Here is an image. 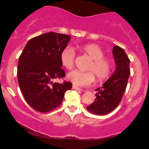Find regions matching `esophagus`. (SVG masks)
Wrapping results in <instances>:
<instances>
[{"label":"esophagus","instance_id":"obj_1","mask_svg":"<svg viewBox=\"0 0 149 149\" xmlns=\"http://www.w3.org/2000/svg\"><path fill=\"white\" fill-rule=\"evenodd\" d=\"M73 90H82L81 88H78V87L76 86V85H73V88H72Z\"/></svg>","mask_w":149,"mask_h":149}]
</instances>
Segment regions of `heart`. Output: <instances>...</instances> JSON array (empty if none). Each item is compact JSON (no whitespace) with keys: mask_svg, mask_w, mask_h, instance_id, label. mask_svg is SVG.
Wrapping results in <instances>:
<instances>
[{"mask_svg":"<svg viewBox=\"0 0 149 149\" xmlns=\"http://www.w3.org/2000/svg\"><path fill=\"white\" fill-rule=\"evenodd\" d=\"M78 49L83 54L88 55L92 61L89 64L87 72L73 71L69 73L68 78L75 85L85 86L94 83L95 76L98 81L107 79L111 73V61L104 56V52L102 47L97 44L88 43L80 45ZM74 51L69 47H65L61 51L59 59L61 65L67 70H71L75 65Z\"/></svg>","mask_w":149,"mask_h":149,"instance_id":"1","label":"heart"}]
</instances>
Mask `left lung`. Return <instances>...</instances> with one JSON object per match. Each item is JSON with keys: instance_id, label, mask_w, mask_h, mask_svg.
Returning a JSON list of instances; mask_svg holds the SVG:
<instances>
[{"instance_id": "1", "label": "left lung", "mask_w": 149, "mask_h": 149, "mask_svg": "<svg viewBox=\"0 0 149 149\" xmlns=\"http://www.w3.org/2000/svg\"><path fill=\"white\" fill-rule=\"evenodd\" d=\"M116 69L102 88L96 89V99L87 107L90 112L97 115H105L116 109L120 103L130 75V59L125 50L116 45L113 49Z\"/></svg>"}]
</instances>
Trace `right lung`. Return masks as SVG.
Segmentation results:
<instances>
[{"instance_id":"1","label":"right lung","mask_w":149,"mask_h":149,"mask_svg":"<svg viewBox=\"0 0 149 149\" xmlns=\"http://www.w3.org/2000/svg\"><path fill=\"white\" fill-rule=\"evenodd\" d=\"M70 36L49 32L29 40L19 57L17 78L26 102L36 111L47 113L57 108L72 83H53L66 76L59 59Z\"/></svg>"}]
</instances>
